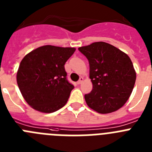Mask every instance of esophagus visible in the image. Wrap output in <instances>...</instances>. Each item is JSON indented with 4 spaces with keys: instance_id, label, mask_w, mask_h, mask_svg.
<instances>
[{
    "instance_id": "obj_1",
    "label": "esophagus",
    "mask_w": 152,
    "mask_h": 152,
    "mask_svg": "<svg viewBox=\"0 0 152 152\" xmlns=\"http://www.w3.org/2000/svg\"><path fill=\"white\" fill-rule=\"evenodd\" d=\"M83 80H84V78H83L82 77H80V78H79V80H78V81H77V84H81V83H82V81H83Z\"/></svg>"
}]
</instances>
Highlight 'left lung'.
Wrapping results in <instances>:
<instances>
[{
    "instance_id": "obj_1",
    "label": "left lung",
    "mask_w": 152,
    "mask_h": 152,
    "mask_svg": "<svg viewBox=\"0 0 152 152\" xmlns=\"http://www.w3.org/2000/svg\"><path fill=\"white\" fill-rule=\"evenodd\" d=\"M78 50L89 61L93 90L84 95L88 107L102 114L121 108L129 98L136 79L130 58L104 42L80 47Z\"/></svg>"
}]
</instances>
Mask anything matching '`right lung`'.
<instances>
[{
    "label": "right lung",
    "instance_id": "1",
    "mask_svg": "<svg viewBox=\"0 0 152 152\" xmlns=\"http://www.w3.org/2000/svg\"><path fill=\"white\" fill-rule=\"evenodd\" d=\"M75 48L43 45L28 53L17 74L19 89L34 110L49 113L66 104L74 85L67 80L64 64Z\"/></svg>",
    "mask_w": 152,
    "mask_h": 152
}]
</instances>
